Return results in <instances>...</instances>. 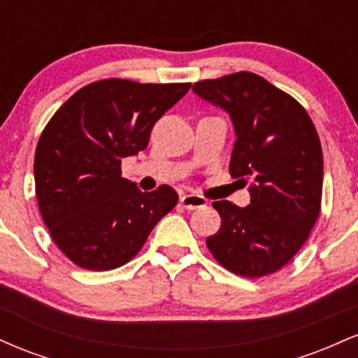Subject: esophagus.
Listing matches in <instances>:
<instances>
[{
  "instance_id": "34e87169",
  "label": "esophagus",
  "mask_w": 358,
  "mask_h": 358,
  "mask_svg": "<svg viewBox=\"0 0 358 358\" xmlns=\"http://www.w3.org/2000/svg\"><path fill=\"white\" fill-rule=\"evenodd\" d=\"M180 202L185 208H200V207H205L207 205V199L202 195H199V193H188V195H183L182 199H180Z\"/></svg>"
}]
</instances>
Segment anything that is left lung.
<instances>
[{"label": "left lung", "mask_w": 358, "mask_h": 358, "mask_svg": "<svg viewBox=\"0 0 358 358\" xmlns=\"http://www.w3.org/2000/svg\"><path fill=\"white\" fill-rule=\"evenodd\" d=\"M192 89L231 116V175L250 193L248 207L213 202L222 225L207 248L241 276L276 273L305 244L322 207L323 155L313 121L296 99L252 72Z\"/></svg>", "instance_id": "8db88e82"}]
</instances>
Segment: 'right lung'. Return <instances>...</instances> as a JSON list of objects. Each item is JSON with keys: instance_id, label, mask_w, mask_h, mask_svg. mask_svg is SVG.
<instances>
[{"instance_id": "add662e5", "label": "right lung", "mask_w": 358, "mask_h": 358, "mask_svg": "<svg viewBox=\"0 0 358 358\" xmlns=\"http://www.w3.org/2000/svg\"><path fill=\"white\" fill-rule=\"evenodd\" d=\"M192 84L106 79L85 85L45 126L35 151V192L53 242L73 264H126L178 202L171 187L141 192L121 162L148 146L151 129Z\"/></svg>"}]
</instances>
